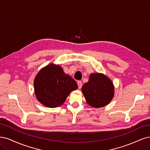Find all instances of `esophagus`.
Returning <instances> with one entry per match:
<instances>
[{
	"mask_svg": "<svg viewBox=\"0 0 150 150\" xmlns=\"http://www.w3.org/2000/svg\"><path fill=\"white\" fill-rule=\"evenodd\" d=\"M77 85H78L79 89H81V87H82V82H81V81H77Z\"/></svg>",
	"mask_w": 150,
	"mask_h": 150,
	"instance_id": "obj_1",
	"label": "esophagus"
}]
</instances>
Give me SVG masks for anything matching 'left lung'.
I'll return each instance as SVG.
<instances>
[{
    "instance_id": "8db88e82",
    "label": "left lung",
    "mask_w": 150,
    "mask_h": 150,
    "mask_svg": "<svg viewBox=\"0 0 150 150\" xmlns=\"http://www.w3.org/2000/svg\"><path fill=\"white\" fill-rule=\"evenodd\" d=\"M86 102L90 106L100 108L108 105L114 96L112 80L102 73H91L89 81L82 87Z\"/></svg>"
}]
</instances>
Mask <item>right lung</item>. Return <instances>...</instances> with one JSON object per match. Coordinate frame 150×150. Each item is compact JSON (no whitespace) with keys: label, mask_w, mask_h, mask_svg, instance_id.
I'll return each instance as SVG.
<instances>
[{"label":"right lung","mask_w":150,"mask_h":150,"mask_svg":"<svg viewBox=\"0 0 150 150\" xmlns=\"http://www.w3.org/2000/svg\"><path fill=\"white\" fill-rule=\"evenodd\" d=\"M33 84L37 100L50 108L63 104L70 93L77 89L76 81L64 73L60 65L53 63L40 69L35 77Z\"/></svg>","instance_id":"add662e5"}]
</instances>
